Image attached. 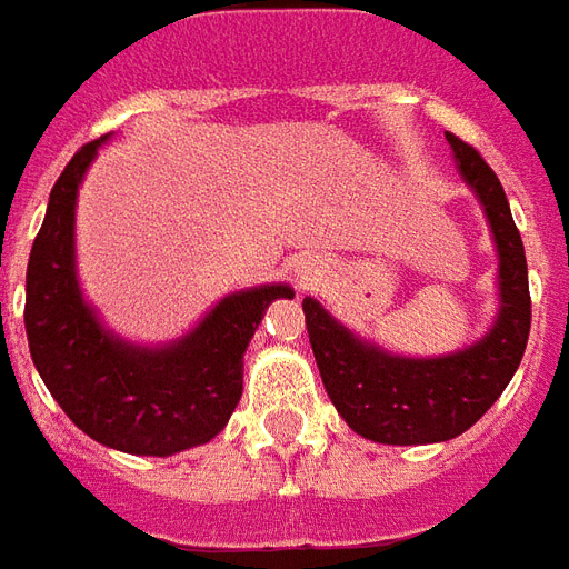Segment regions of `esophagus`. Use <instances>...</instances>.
I'll return each mask as SVG.
<instances>
[{
  "label": "esophagus",
  "instance_id": "obj_1",
  "mask_svg": "<svg viewBox=\"0 0 569 569\" xmlns=\"http://www.w3.org/2000/svg\"><path fill=\"white\" fill-rule=\"evenodd\" d=\"M318 279H321V267H315L309 260H300V263H297V281H300L302 288H306V284H315Z\"/></svg>",
  "mask_w": 569,
  "mask_h": 569
}]
</instances>
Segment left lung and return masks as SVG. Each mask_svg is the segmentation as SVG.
I'll return each instance as SVG.
<instances>
[{
	"label": "left lung",
	"instance_id": "1",
	"mask_svg": "<svg viewBox=\"0 0 569 569\" xmlns=\"http://www.w3.org/2000/svg\"><path fill=\"white\" fill-rule=\"evenodd\" d=\"M460 178L482 206L497 248V315L488 333L449 355L409 358L336 321L315 297L302 300L315 363L346 425L385 446L446 442L470 430L516 376L530 333L525 244L503 184L476 148L446 132Z\"/></svg>",
	"mask_w": 569,
	"mask_h": 569
}]
</instances>
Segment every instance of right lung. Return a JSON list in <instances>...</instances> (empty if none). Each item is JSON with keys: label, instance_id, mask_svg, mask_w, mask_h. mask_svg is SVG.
<instances>
[{"label": "right lung", "instance_id": "1", "mask_svg": "<svg viewBox=\"0 0 569 569\" xmlns=\"http://www.w3.org/2000/svg\"><path fill=\"white\" fill-rule=\"evenodd\" d=\"M109 136L74 153L48 199L27 267L29 355L51 397L99 446L169 458L221 433L242 397V360L269 302L290 284L227 293L197 327L163 346H139L102 325L84 300L74 260L78 188Z\"/></svg>", "mask_w": 569, "mask_h": 569}]
</instances>
